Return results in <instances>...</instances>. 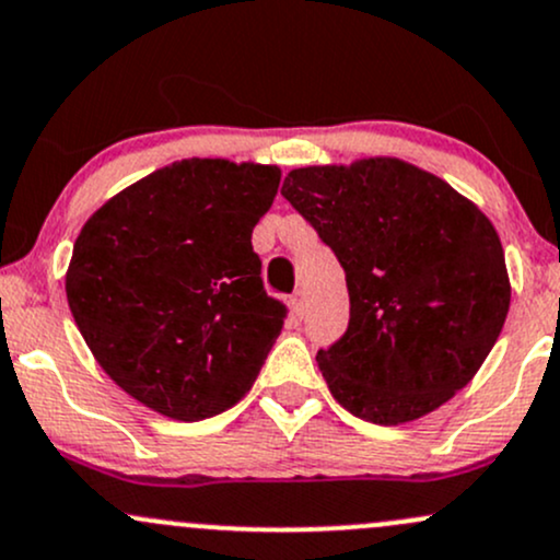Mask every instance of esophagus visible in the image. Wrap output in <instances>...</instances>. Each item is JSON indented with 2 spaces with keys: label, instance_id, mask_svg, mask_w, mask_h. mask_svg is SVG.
<instances>
[{
  "label": "esophagus",
  "instance_id": "esophagus-1",
  "mask_svg": "<svg viewBox=\"0 0 560 560\" xmlns=\"http://www.w3.org/2000/svg\"><path fill=\"white\" fill-rule=\"evenodd\" d=\"M290 305H292V313L294 316H300L303 318V313H305V292L303 290H298L290 298Z\"/></svg>",
  "mask_w": 560,
  "mask_h": 560
}]
</instances>
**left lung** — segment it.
Segmentation results:
<instances>
[{"label": "left lung", "instance_id": "8db88e82", "mask_svg": "<svg viewBox=\"0 0 560 560\" xmlns=\"http://www.w3.org/2000/svg\"><path fill=\"white\" fill-rule=\"evenodd\" d=\"M281 196L346 268L348 331L316 361L340 407L404 425L481 370L510 308L491 220L450 183L393 156L300 167Z\"/></svg>", "mask_w": 560, "mask_h": 560}]
</instances>
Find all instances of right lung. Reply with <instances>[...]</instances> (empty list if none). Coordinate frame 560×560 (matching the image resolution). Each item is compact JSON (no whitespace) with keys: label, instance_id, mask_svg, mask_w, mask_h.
Listing matches in <instances>:
<instances>
[{"label":"right lung","instance_id":"1","mask_svg":"<svg viewBox=\"0 0 560 560\" xmlns=\"http://www.w3.org/2000/svg\"><path fill=\"white\" fill-rule=\"evenodd\" d=\"M279 180L273 164L183 159L82 225L66 270L71 316L135 401L196 422L247 396L287 313L252 249Z\"/></svg>","mask_w":560,"mask_h":560}]
</instances>
